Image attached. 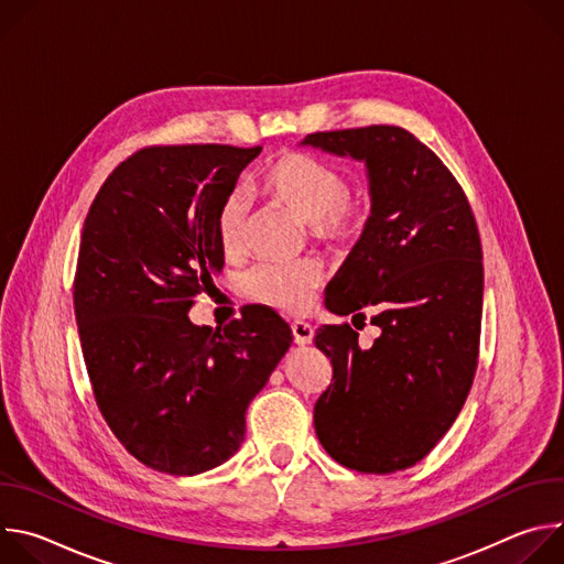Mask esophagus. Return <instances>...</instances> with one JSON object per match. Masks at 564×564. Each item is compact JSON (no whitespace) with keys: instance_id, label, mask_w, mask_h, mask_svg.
<instances>
[{"instance_id":"1","label":"esophagus","mask_w":564,"mask_h":564,"mask_svg":"<svg viewBox=\"0 0 564 564\" xmlns=\"http://www.w3.org/2000/svg\"><path fill=\"white\" fill-rule=\"evenodd\" d=\"M292 335H294V344H299V346H307L314 339V330L310 324H305V321H294Z\"/></svg>"}]
</instances>
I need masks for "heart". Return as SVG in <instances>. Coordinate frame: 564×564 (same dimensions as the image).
Here are the masks:
<instances>
[{
  "label": "heart",
  "instance_id": "b5f03b06",
  "mask_svg": "<svg viewBox=\"0 0 564 564\" xmlns=\"http://www.w3.org/2000/svg\"><path fill=\"white\" fill-rule=\"evenodd\" d=\"M261 189L307 225L314 240L335 248L352 246L368 225V205L350 196L346 176L326 160L301 151H288L265 167ZM250 200L231 192L216 212V236L225 257L246 252ZM324 281V265L316 259L294 263H261L240 285L246 296L285 310L301 312L310 305L314 288Z\"/></svg>",
  "mask_w": 564,
  "mask_h": 564
}]
</instances>
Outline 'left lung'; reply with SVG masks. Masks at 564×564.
<instances>
[{
  "mask_svg": "<svg viewBox=\"0 0 564 564\" xmlns=\"http://www.w3.org/2000/svg\"><path fill=\"white\" fill-rule=\"evenodd\" d=\"M301 144L364 160L368 225L326 288L348 324L316 330L333 383L314 404L316 437L339 464L394 473L424 459L468 397L479 352L485 268L470 205L442 160L392 124L318 131ZM359 328V330H361Z\"/></svg>",
  "mask_w": 564,
  "mask_h": 564,
  "instance_id": "8db88e82",
  "label": "left lung"
}]
</instances>
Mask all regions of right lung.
<instances>
[{
	"mask_svg": "<svg viewBox=\"0 0 564 564\" xmlns=\"http://www.w3.org/2000/svg\"><path fill=\"white\" fill-rule=\"evenodd\" d=\"M261 147H144L100 187L79 243L73 305L96 404L144 466L196 475L227 462L246 411L292 344L261 305L194 326L223 270L216 212Z\"/></svg>",
	"mask_w": 564,
	"mask_h": 564,
	"instance_id": "obj_1",
	"label": "right lung"
}]
</instances>
